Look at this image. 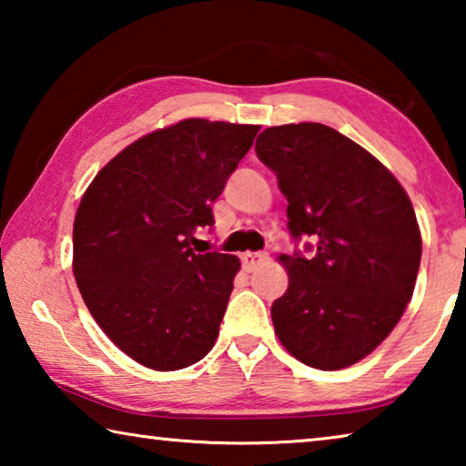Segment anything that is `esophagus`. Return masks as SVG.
<instances>
[{
    "mask_svg": "<svg viewBox=\"0 0 466 466\" xmlns=\"http://www.w3.org/2000/svg\"><path fill=\"white\" fill-rule=\"evenodd\" d=\"M267 257L265 252H247V255H242V267L247 273H252L257 269V267H261L263 263H267Z\"/></svg>",
    "mask_w": 466,
    "mask_h": 466,
    "instance_id": "obj_1",
    "label": "esophagus"
}]
</instances>
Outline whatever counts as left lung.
Masks as SVG:
<instances>
[{"label": "left lung", "instance_id": "left-lung-1", "mask_svg": "<svg viewBox=\"0 0 466 466\" xmlns=\"http://www.w3.org/2000/svg\"><path fill=\"white\" fill-rule=\"evenodd\" d=\"M255 149L288 197L291 236L317 240L314 257L279 255L289 286L271 306L275 335L310 368L358 364L411 302L421 263L413 203L378 157L322 123L269 127Z\"/></svg>", "mask_w": 466, "mask_h": 466}]
</instances>
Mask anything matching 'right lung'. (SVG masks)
<instances>
[{"instance_id":"obj_1","label":"right lung","mask_w":466,"mask_h":466,"mask_svg":"<svg viewBox=\"0 0 466 466\" xmlns=\"http://www.w3.org/2000/svg\"><path fill=\"white\" fill-rule=\"evenodd\" d=\"M258 125L185 119L121 149L74 219V275L94 320L156 372L203 360L222 325L240 258L191 248Z\"/></svg>"}]
</instances>
